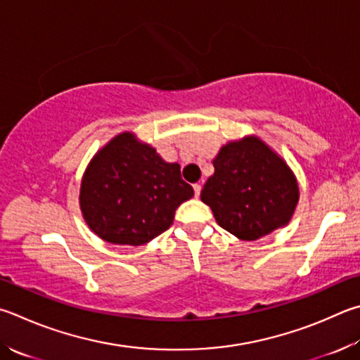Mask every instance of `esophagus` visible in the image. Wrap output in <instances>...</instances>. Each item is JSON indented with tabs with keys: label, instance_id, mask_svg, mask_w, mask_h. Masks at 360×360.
<instances>
[{
	"label": "esophagus",
	"instance_id": "34e87169",
	"mask_svg": "<svg viewBox=\"0 0 360 360\" xmlns=\"http://www.w3.org/2000/svg\"><path fill=\"white\" fill-rule=\"evenodd\" d=\"M193 192H195V197H200V193H201V186L200 184H193Z\"/></svg>",
	"mask_w": 360,
	"mask_h": 360
}]
</instances>
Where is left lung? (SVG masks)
<instances>
[{
  "label": "left lung",
  "instance_id": "1",
  "mask_svg": "<svg viewBox=\"0 0 360 360\" xmlns=\"http://www.w3.org/2000/svg\"><path fill=\"white\" fill-rule=\"evenodd\" d=\"M212 165L200 198L224 230L257 240L290 224L299 201L297 179L259 136L228 141Z\"/></svg>",
  "mask_w": 360,
  "mask_h": 360
}]
</instances>
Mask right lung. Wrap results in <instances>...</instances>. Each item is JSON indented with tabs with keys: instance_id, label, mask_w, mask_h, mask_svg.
Segmentation results:
<instances>
[{
	"instance_id": "right-lung-1",
	"label": "right lung",
	"mask_w": 360,
	"mask_h": 360,
	"mask_svg": "<svg viewBox=\"0 0 360 360\" xmlns=\"http://www.w3.org/2000/svg\"><path fill=\"white\" fill-rule=\"evenodd\" d=\"M193 197L169 163L132 132L113 136L94 154L80 186V209L89 230L115 245H143L172 226L174 212Z\"/></svg>"
}]
</instances>
